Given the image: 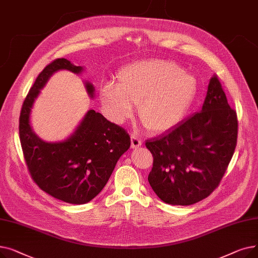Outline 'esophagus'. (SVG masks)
<instances>
[{"label": "esophagus", "instance_id": "obj_1", "mask_svg": "<svg viewBox=\"0 0 258 258\" xmlns=\"http://www.w3.org/2000/svg\"><path fill=\"white\" fill-rule=\"evenodd\" d=\"M141 144H142L141 139H139L136 136V135L133 134L132 137H131V146H132V148H137V147L141 146Z\"/></svg>", "mask_w": 258, "mask_h": 258}]
</instances>
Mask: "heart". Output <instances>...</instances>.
I'll list each match as a JSON object with an SVG mask.
<instances>
[{
  "label": "heart",
  "mask_w": 258,
  "mask_h": 258,
  "mask_svg": "<svg viewBox=\"0 0 258 258\" xmlns=\"http://www.w3.org/2000/svg\"><path fill=\"white\" fill-rule=\"evenodd\" d=\"M198 92L197 79L173 61L142 60L125 66L117 84H105L99 93L111 119L121 123L138 105L142 124L151 132L173 127L185 118Z\"/></svg>",
  "instance_id": "heart-1"
}]
</instances>
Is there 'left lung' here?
Returning a JSON list of instances; mask_svg holds the SVG:
<instances>
[{
  "label": "left lung",
  "mask_w": 258,
  "mask_h": 258,
  "mask_svg": "<svg viewBox=\"0 0 258 258\" xmlns=\"http://www.w3.org/2000/svg\"><path fill=\"white\" fill-rule=\"evenodd\" d=\"M237 128L236 112L213 75L201 112L145 142L154 157L148 182L155 194L167 204L181 206L207 198L231 161Z\"/></svg>",
  "instance_id": "8db88e82"
}]
</instances>
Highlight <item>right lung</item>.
<instances>
[{
    "instance_id": "right-lung-1",
    "label": "right lung",
    "mask_w": 258,
    "mask_h": 258,
    "mask_svg": "<svg viewBox=\"0 0 258 258\" xmlns=\"http://www.w3.org/2000/svg\"><path fill=\"white\" fill-rule=\"evenodd\" d=\"M59 70L75 74L83 67L57 58L38 74L24 100L20 115V140L27 167L36 185L53 198L70 204H86L107 183L117 161L131 146L127 132L90 110L71 136L61 142L39 139L30 125V113L39 90ZM90 97L94 87L87 83Z\"/></svg>"
}]
</instances>
